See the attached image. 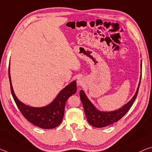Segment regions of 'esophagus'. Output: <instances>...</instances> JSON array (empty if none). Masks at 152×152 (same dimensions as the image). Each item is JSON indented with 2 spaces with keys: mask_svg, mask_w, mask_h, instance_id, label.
Masks as SVG:
<instances>
[{
  "mask_svg": "<svg viewBox=\"0 0 152 152\" xmlns=\"http://www.w3.org/2000/svg\"><path fill=\"white\" fill-rule=\"evenodd\" d=\"M77 85L80 86V85H83V84H85V80H84L83 78H78L77 79Z\"/></svg>",
  "mask_w": 152,
  "mask_h": 152,
  "instance_id": "obj_1",
  "label": "esophagus"
}]
</instances>
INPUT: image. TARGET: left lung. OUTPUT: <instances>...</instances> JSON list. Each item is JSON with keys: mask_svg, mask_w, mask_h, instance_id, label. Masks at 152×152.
<instances>
[{"mask_svg": "<svg viewBox=\"0 0 152 152\" xmlns=\"http://www.w3.org/2000/svg\"><path fill=\"white\" fill-rule=\"evenodd\" d=\"M141 67L142 63L141 60V74L142 69ZM141 75L140 76V80H139L138 87H137L136 92L131 99L129 102H127L126 104L124 105L123 106L119 108V109L114 111H110V112H104V111L98 110L93 104L92 102L88 99L85 91L80 90V100L82 103H83L84 110H85L86 119H87L88 123L94 127L103 128V127L114 124V122L118 121L120 119H121L130 110V108L131 107L132 103H134V101L137 97L139 88V85H140L141 83Z\"/></svg>", "mask_w": 152, "mask_h": 152, "instance_id": "left-lung-1", "label": "left lung"}]
</instances>
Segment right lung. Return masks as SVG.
<instances>
[{"instance_id":"obj_1","label":"right lung","mask_w":152,"mask_h":152,"mask_svg":"<svg viewBox=\"0 0 152 152\" xmlns=\"http://www.w3.org/2000/svg\"><path fill=\"white\" fill-rule=\"evenodd\" d=\"M9 78L13 99L21 114L29 122L35 126L45 129H53L61 124L64 118L65 105L67 99L76 92V80L72 81L62 89L49 104L46 106L37 107L26 105L17 97L12 86L10 64L9 67Z\"/></svg>"}]
</instances>
